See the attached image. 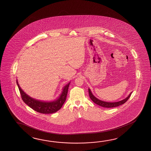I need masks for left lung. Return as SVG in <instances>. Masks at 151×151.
<instances>
[{"label": "left lung", "instance_id": "left-lung-1", "mask_svg": "<svg viewBox=\"0 0 151 151\" xmlns=\"http://www.w3.org/2000/svg\"><path fill=\"white\" fill-rule=\"evenodd\" d=\"M88 93H89V96H90L91 99L92 100L94 103H96V104L99 105V106L104 107L112 108V107H115L122 105V104H124V103H125L128 100V99L129 98V97L131 96L132 92L129 94V96L125 99L122 100L118 101V102H114V103L106 102V101H104L97 99L96 97H95L93 96V94L91 92L90 88H88Z\"/></svg>", "mask_w": 151, "mask_h": 151}]
</instances>
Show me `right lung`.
Segmentation results:
<instances>
[{"label":"right lung","instance_id":"right-lung-1","mask_svg":"<svg viewBox=\"0 0 151 151\" xmlns=\"http://www.w3.org/2000/svg\"><path fill=\"white\" fill-rule=\"evenodd\" d=\"M70 83L65 86L62 93L57 99L51 102H45L35 99L27 95L23 91V90H22L17 80V84L19 88L21 97L23 101L33 110L38 112L44 114L53 113L61 109L66 99Z\"/></svg>","mask_w":151,"mask_h":151}]
</instances>
